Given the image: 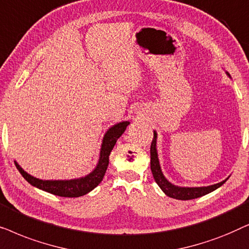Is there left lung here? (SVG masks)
Here are the masks:
<instances>
[{"mask_svg":"<svg viewBox=\"0 0 249 249\" xmlns=\"http://www.w3.org/2000/svg\"><path fill=\"white\" fill-rule=\"evenodd\" d=\"M226 73L230 77L229 72L226 71ZM156 139H158V134H156V131L154 130V138H153V142L151 144V170L156 183H158L160 188L162 189V192L164 193L166 196L180 200L198 198V197H202L204 195H206V194L214 192V190L222 186L228 180L227 178L226 180H223V181H221L219 183L206 187H180L173 185V183L170 182L169 180L165 178L161 170L158 149H156Z\"/></svg>","mask_w":249,"mask_h":249,"instance_id":"8db88e82","label":"left lung"}]
</instances>
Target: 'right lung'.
Masks as SVG:
<instances>
[{"label":"right lung","instance_id":"add662e5","mask_svg":"<svg viewBox=\"0 0 249 249\" xmlns=\"http://www.w3.org/2000/svg\"><path fill=\"white\" fill-rule=\"evenodd\" d=\"M129 124H130L129 121H122L113 124L112 127L107 129V131L105 132L103 137V141H102L100 159H98L97 164L93 171L85 177L70 180H42L27 173L17 163V161H15V164L23 178L30 185L36 187V188L61 197L84 196L91 192L95 187L100 185V182L103 180V177L105 172H107L108 165V156H110V153L113 149L115 142H117L118 139L120 138V136L124 132L125 128L128 127Z\"/></svg>","mask_w":249,"mask_h":249}]
</instances>
